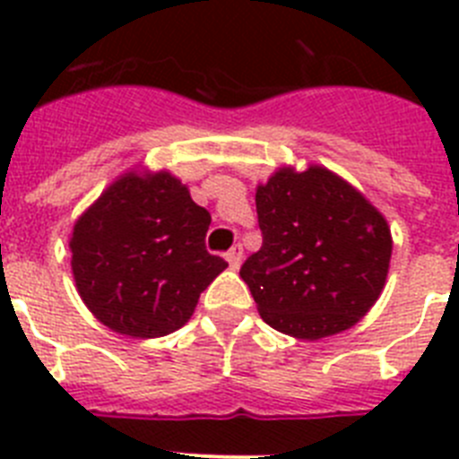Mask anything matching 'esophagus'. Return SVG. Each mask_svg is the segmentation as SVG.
Returning <instances> with one entry per match:
<instances>
[{
	"label": "esophagus",
	"instance_id": "34e87169",
	"mask_svg": "<svg viewBox=\"0 0 459 459\" xmlns=\"http://www.w3.org/2000/svg\"><path fill=\"white\" fill-rule=\"evenodd\" d=\"M241 262H243V248L241 246H234V248L227 253V264H230V269L232 271H237L238 266H241Z\"/></svg>",
	"mask_w": 459,
	"mask_h": 459
}]
</instances>
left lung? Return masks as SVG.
Here are the masks:
<instances>
[{"mask_svg":"<svg viewBox=\"0 0 459 459\" xmlns=\"http://www.w3.org/2000/svg\"><path fill=\"white\" fill-rule=\"evenodd\" d=\"M262 248L241 266L257 310L280 333L322 340L366 317L384 291L386 218L324 165H282L255 193Z\"/></svg>","mask_w":459,"mask_h":459,"instance_id":"left-lung-1","label":"left lung"}]
</instances>
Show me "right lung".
<instances>
[{
	"mask_svg": "<svg viewBox=\"0 0 459 459\" xmlns=\"http://www.w3.org/2000/svg\"><path fill=\"white\" fill-rule=\"evenodd\" d=\"M209 225V211L172 172L128 169L73 225L68 248L80 299L115 333H174L227 269L206 253Z\"/></svg>",
	"mask_w": 459,
	"mask_h": 459,
	"instance_id": "obj_1",
	"label": "right lung"
}]
</instances>
